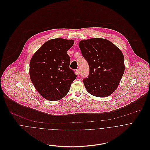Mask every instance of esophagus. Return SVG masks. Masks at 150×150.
<instances>
[{
  "mask_svg": "<svg viewBox=\"0 0 150 150\" xmlns=\"http://www.w3.org/2000/svg\"><path fill=\"white\" fill-rule=\"evenodd\" d=\"M76 74L77 75H79L80 73V70L79 69H77L76 71Z\"/></svg>",
  "mask_w": 150,
  "mask_h": 150,
  "instance_id": "1",
  "label": "esophagus"
}]
</instances>
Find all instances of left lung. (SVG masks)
<instances>
[{
    "label": "left lung",
    "instance_id": "obj_1",
    "mask_svg": "<svg viewBox=\"0 0 150 150\" xmlns=\"http://www.w3.org/2000/svg\"><path fill=\"white\" fill-rule=\"evenodd\" d=\"M79 47L89 67V76L83 80L88 92L100 98L110 96L124 73L121 51L111 42L100 38L81 40Z\"/></svg>",
    "mask_w": 150,
    "mask_h": 150
}]
</instances>
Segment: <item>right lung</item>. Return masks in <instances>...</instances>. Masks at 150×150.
<instances>
[{
  "instance_id": "obj_1",
  "label": "right lung",
  "mask_w": 150,
  "mask_h": 150,
  "mask_svg": "<svg viewBox=\"0 0 150 150\" xmlns=\"http://www.w3.org/2000/svg\"><path fill=\"white\" fill-rule=\"evenodd\" d=\"M73 44V40H50L30 59V80L38 92L47 100L56 101L63 98L77 77L69 67L70 58L67 54Z\"/></svg>"
}]
</instances>
